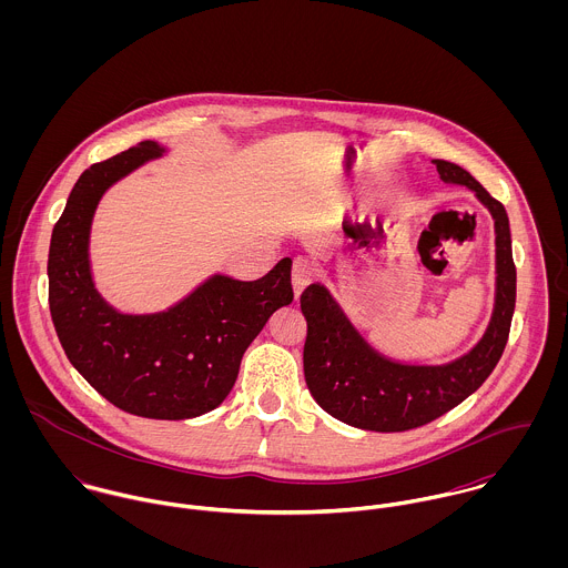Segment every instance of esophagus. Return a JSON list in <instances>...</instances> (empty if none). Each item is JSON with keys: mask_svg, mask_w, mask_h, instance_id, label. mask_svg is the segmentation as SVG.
<instances>
[{"mask_svg": "<svg viewBox=\"0 0 568 568\" xmlns=\"http://www.w3.org/2000/svg\"><path fill=\"white\" fill-rule=\"evenodd\" d=\"M315 277V268L306 257H297L293 262V271H291V282H293V293L300 300V295L304 293V288L313 282Z\"/></svg>", "mask_w": 568, "mask_h": 568, "instance_id": "obj_1", "label": "esophagus"}]
</instances>
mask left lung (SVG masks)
Instances as JSON below:
<instances>
[{
    "instance_id": "8db88e82",
    "label": "left lung",
    "mask_w": 568,
    "mask_h": 568,
    "mask_svg": "<svg viewBox=\"0 0 568 568\" xmlns=\"http://www.w3.org/2000/svg\"><path fill=\"white\" fill-rule=\"evenodd\" d=\"M439 179L470 187L494 219L496 300L484 338L448 365H403L381 356L343 315L322 284L302 293L308 332L304 376L317 405L332 417L365 430L400 433L424 426L475 394L507 345L516 306V266L509 219L486 187L462 165L435 160Z\"/></svg>"
}]
</instances>
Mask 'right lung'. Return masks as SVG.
Listing matches in <instances>:
<instances>
[{"instance_id": "1", "label": "right lung", "mask_w": 568, "mask_h": 568, "mask_svg": "<svg viewBox=\"0 0 568 568\" xmlns=\"http://www.w3.org/2000/svg\"><path fill=\"white\" fill-rule=\"evenodd\" d=\"M162 155L158 142H140L82 172L52 230L48 300L70 363L102 398L140 417L187 419L230 396L244 349L293 302V262L280 260L255 282L214 275L165 313L111 308L91 280V219L115 181Z\"/></svg>"}]
</instances>
